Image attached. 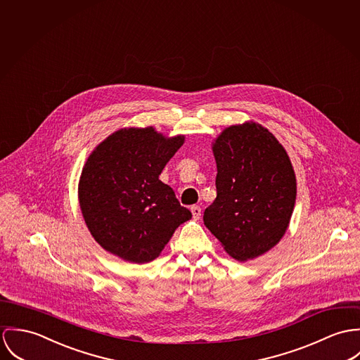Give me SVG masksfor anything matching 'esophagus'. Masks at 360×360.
<instances>
[{
  "label": "esophagus",
  "mask_w": 360,
  "mask_h": 360,
  "mask_svg": "<svg viewBox=\"0 0 360 360\" xmlns=\"http://www.w3.org/2000/svg\"><path fill=\"white\" fill-rule=\"evenodd\" d=\"M191 211H192V215H193V219H195V221L200 219V217H201V208H200L199 205H193V207L191 208Z\"/></svg>",
  "instance_id": "1"
}]
</instances>
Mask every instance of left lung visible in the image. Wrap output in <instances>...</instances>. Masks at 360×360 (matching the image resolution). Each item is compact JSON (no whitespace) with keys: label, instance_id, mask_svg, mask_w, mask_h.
<instances>
[{"label":"left lung","instance_id":"left-lung-1","mask_svg":"<svg viewBox=\"0 0 360 360\" xmlns=\"http://www.w3.org/2000/svg\"><path fill=\"white\" fill-rule=\"evenodd\" d=\"M217 199L204 225L236 261L254 259L284 236L294 211L297 179L290 158L265 127L245 121L212 142Z\"/></svg>","mask_w":360,"mask_h":360}]
</instances>
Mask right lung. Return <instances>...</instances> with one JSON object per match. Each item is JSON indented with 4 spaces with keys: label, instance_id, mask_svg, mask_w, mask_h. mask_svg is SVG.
<instances>
[{
    "label": "right lung",
    "instance_id": "right-lung-1",
    "mask_svg": "<svg viewBox=\"0 0 360 360\" xmlns=\"http://www.w3.org/2000/svg\"><path fill=\"white\" fill-rule=\"evenodd\" d=\"M184 142L185 135L129 127L91 152L81 171L79 201L88 231L103 250L128 262H150L192 218L159 179Z\"/></svg>",
    "mask_w": 360,
    "mask_h": 360
}]
</instances>
